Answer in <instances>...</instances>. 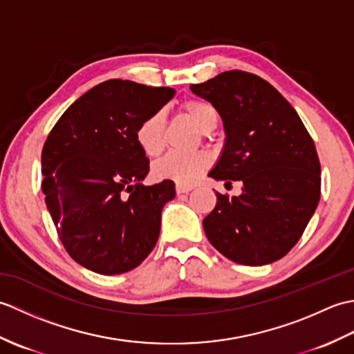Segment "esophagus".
<instances>
[{
    "mask_svg": "<svg viewBox=\"0 0 354 354\" xmlns=\"http://www.w3.org/2000/svg\"><path fill=\"white\" fill-rule=\"evenodd\" d=\"M193 190V185H183V184H176V193H189Z\"/></svg>",
    "mask_w": 354,
    "mask_h": 354,
    "instance_id": "esophagus-1",
    "label": "esophagus"
}]
</instances>
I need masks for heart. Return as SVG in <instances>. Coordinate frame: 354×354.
Masks as SVG:
<instances>
[{"label":"heart","mask_w":354,"mask_h":354,"mask_svg":"<svg viewBox=\"0 0 354 354\" xmlns=\"http://www.w3.org/2000/svg\"><path fill=\"white\" fill-rule=\"evenodd\" d=\"M181 108L204 132L212 131L217 123V111L204 100H185ZM164 131L165 120L162 112L158 111L141 120L135 131V140L146 155L156 156L164 147ZM208 164V156L202 152L173 150L153 164V175L160 179H171L176 184L192 185L201 178Z\"/></svg>","instance_id":"obj_1"}]
</instances>
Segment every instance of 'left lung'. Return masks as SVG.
I'll return each instance as SVG.
<instances>
[{"instance_id":"obj_1","label":"left lung","mask_w":354,"mask_h":354,"mask_svg":"<svg viewBox=\"0 0 354 354\" xmlns=\"http://www.w3.org/2000/svg\"><path fill=\"white\" fill-rule=\"evenodd\" d=\"M219 112L227 140L208 176L240 181V196L216 193L202 225L217 251L246 266L280 260L309 223L321 196L317 147L292 104L252 73L231 70L190 86Z\"/></svg>"}]
</instances>
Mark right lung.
<instances>
[{
  "mask_svg": "<svg viewBox=\"0 0 354 354\" xmlns=\"http://www.w3.org/2000/svg\"><path fill=\"white\" fill-rule=\"evenodd\" d=\"M173 95L171 88L106 80L74 102L45 141V204L66 252L93 272L124 274L156 245L175 184H141L149 158L135 131Z\"/></svg>",
  "mask_w": 354,
  "mask_h": 354,
  "instance_id": "add662e5",
  "label": "right lung"
}]
</instances>
